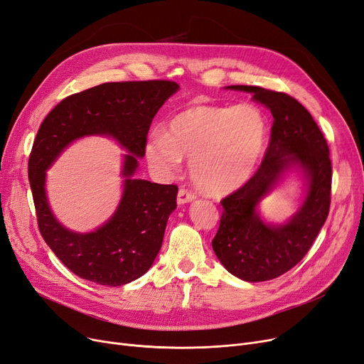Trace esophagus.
Masks as SVG:
<instances>
[{
    "label": "esophagus",
    "mask_w": 364,
    "mask_h": 364,
    "mask_svg": "<svg viewBox=\"0 0 364 364\" xmlns=\"http://www.w3.org/2000/svg\"><path fill=\"white\" fill-rule=\"evenodd\" d=\"M195 199H196V196H195L193 193H191L188 191H186V188H180L178 196H177V202H178V205L188 203V202H192V200H195Z\"/></svg>",
    "instance_id": "1"
}]
</instances>
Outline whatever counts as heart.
Returning <instances> with one entry per match:
<instances>
[{"label":"heart","instance_id":"heart-1","mask_svg":"<svg viewBox=\"0 0 364 364\" xmlns=\"http://www.w3.org/2000/svg\"><path fill=\"white\" fill-rule=\"evenodd\" d=\"M267 123L257 107L195 105L153 129L144 143L149 166L171 178L191 157V176L202 192L228 195L244 186L259 168L266 147Z\"/></svg>","mask_w":364,"mask_h":364}]
</instances>
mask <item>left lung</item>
<instances>
[{
	"instance_id": "left-lung-1",
	"label": "left lung",
	"mask_w": 364,
	"mask_h": 364,
	"mask_svg": "<svg viewBox=\"0 0 364 364\" xmlns=\"http://www.w3.org/2000/svg\"><path fill=\"white\" fill-rule=\"evenodd\" d=\"M247 92L274 117L271 143L250 181L221 200L220 228L213 250L226 269L247 282L278 278L296 266L326 223L330 208L328 146L308 109L286 93L257 86H226ZM291 171L304 184L298 210L281 224L266 220L259 202Z\"/></svg>"
}]
</instances>
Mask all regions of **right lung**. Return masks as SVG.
I'll use <instances>...</instances> for the list:
<instances>
[{"label":"right lung","instance_id":"right-lung-1","mask_svg":"<svg viewBox=\"0 0 364 364\" xmlns=\"http://www.w3.org/2000/svg\"><path fill=\"white\" fill-rule=\"evenodd\" d=\"M178 89L164 80L104 83L60 101L43 120L28 165L37 221L46 244L77 277L119 287L151 267L177 208L178 187L135 178V172L153 117ZM85 136L112 137L127 151L124 184L112 217L95 231L75 232L53 214L45 178L57 157Z\"/></svg>","mask_w":364,"mask_h":364}]
</instances>
